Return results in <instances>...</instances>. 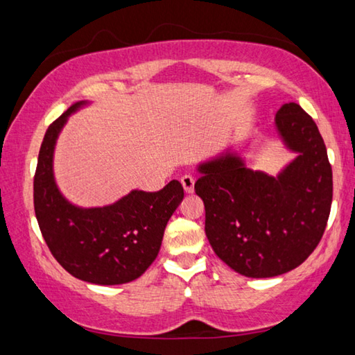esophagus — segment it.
<instances>
[{"instance_id": "34e87169", "label": "esophagus", "mask_w": 355, "mask_h": 355, "mask_svg": "<svg viewBox=\"0 0 355 355\" xmlns=\"http://www.w3.org/2000/svg\"><path fill=\"white\" fill-rule=\"evenodd\" d=\"M194 183H196L194 177H191V175L182 177V184H183V189H184L186 194H191V192H194Z\"/></svg>"}]
</instances>
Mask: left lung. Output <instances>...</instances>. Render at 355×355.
Here are the masks:
<instances>
[{"instance_id":"8db88e82","label":"left lung","mask_w":355,"mask_h":355,"mask_svg":"<svg viewBox=\"0 0 355 355\" xmlns=\"http://www.w3.org/2000/svg\"><path fill=\"white\" fill-rule=\"evenodd\" d=\"M275 128L297 153L277 177L249 169L230 152L197 169L208 241L245 277H275L302 264L320 244L332 205V167L313 119L286 103L275 114Z\"/></svg>"}]
</instances>
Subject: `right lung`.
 I'll return each mask as SVG.
<instances>
[{
  "mask_svg": "<svg viewBox=\"0 0 355 355\" xmlns=\"http://www.w3.org/2000/svg\"><path fill=\"white\" fill-rule=\"evenodd\" d=\"M71 105L48 127L34 175V211L42 236L58 263L73 277L95 285L128 284L147 271L158 255L167 220L184 192L177 180L156 192L131 191L112 205L80 208L59 192L53 153Z\"/></svg>",
  "mask_w": 355,
  "mask_h": 355,
  "instance_id": "add662e5",
  "label": "right lung"
}]
</instances>
